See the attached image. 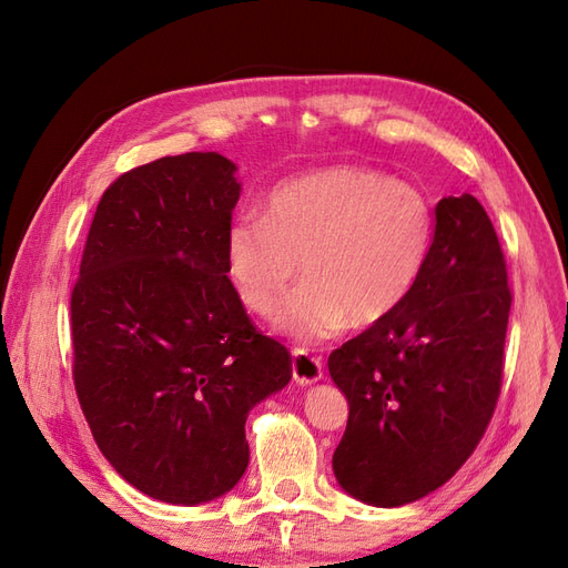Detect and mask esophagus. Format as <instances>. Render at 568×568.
I'll return each mask as SVG.
<instances>
[{
    "mask_svg": "<svg viewBox=\"0 0 568 568\" xmlns=\"http://www.w3.org/2000/svg\"><path fill=\"white\" fill-rule=\"evenodd\" d=\"M291 374L298 386H311L322 379V363L317 357L307 355L303 351H296L291 355Z\"/></svg>",
    "mask_w": 568,
    "mask_h": 568,
    "instance_id": "34e87169",
    "label": "esophagus"
}]
</instances>
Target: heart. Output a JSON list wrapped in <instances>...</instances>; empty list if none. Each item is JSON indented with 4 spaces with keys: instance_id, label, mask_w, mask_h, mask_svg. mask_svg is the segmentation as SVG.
<instances>
[{
    "instance_id": "1",
    "label": "heart",
    "mask_w": 568,
    "mask_h": 568,
    "mask_svg": "<svg viewBox=\"0 0 568 568\" xmlns=\"http://www.w3.org/2000/svg\"><path fill=\"white\" fill-rule=\"evenodd\" d=\"M434 244V209L417 186L369 168L336 165L282 182L263 217L239 215L225 234L236 296L267 315L301 265L303 284L272 326L303 346L348 324L388 320L419 284Z\"/></svg>"
}]
</instances>
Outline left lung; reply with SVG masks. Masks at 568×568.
Wrapping results in <instances>:
<instances>
[{
    "instance_id": "8db88e82",
    "label": "left lung",
    "mask_w": 568,
    "mask_h": 568,
    "mask_svg": "<svg viewBox=\"0 0 568 568\" xmlns=\"http://www.w3.org/2000/svg\"><path fill=\"white\" fill-rule=\"evenodd\" d=\"M511 294L488 213L440 199L419 284L382 324L329 355L348 400L338 486L374 507L434 493L469 459L495 412Z\"/></svg>"
}]
</instances>
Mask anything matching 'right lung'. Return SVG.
<instances>
[{"instance_id":"1","label":"right lung","mask_w":568,"mask_h":568,"mask_svg":"<svg viewBox=\"0 0 568 568\" xmlns=\"http://www.w3.org/2000/svg\"><path fill=\"white\" fill-rule=\"evenodd\" d=\"M242 194L215 151L165 156L101 196L71 296L73 379L99 450L136 490L194 507L248 467L246 417L291 379L227 277Z\"/></svg>"}]
</instances>
